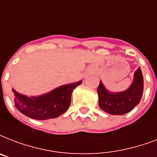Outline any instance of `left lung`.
Wrapping results in <instances>:
<instances>
[{"label": "left lung", "mask_w": 157, "mask_h": 157, "mask_svg": "<svg viewBox=\"0 0 157 157\" xmlns=\"http://www.w3.org/2000/svg\"><path fill=\"white\" fill-rule=\"evenodd\" d=\"M144 92V76L140 67L134 73V81L126 91L112 94L107 92L100 81L98 87V105L112 115H124L130 112L141 100Z\"/></svg>", "instance_id": "1"}]
</instances>
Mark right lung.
I'll list each match as a JSON object with an SVG mask.
<instances>
[{
    "mask_svg": "<svg viewBox=\"0 0 157 157\" xmlns=\"http://www.w3.org/2000/svg\"><path fill=\"white\" fill-rule=\"evenodd\" d=\"M82 81L60 86L40 97H27L13 90L14 103L20 112L36 120L52 119L66 112L71 104V93Z\"/></svg>",
    "mask_w": 157,
    "mask_h": 157,
    "instance_id": "1",
    "label": "right lung"
}]
</instances>
